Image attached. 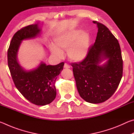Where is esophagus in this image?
I'll use <instances>...</instances> for the list:
<instances>
[{
	"label": "esophagus",
	"instance_id": "1",
	"mask_svg": "<svg viewBox=\"0 0 134 134\" xmlns=\"http://www.w3.org/2000/svg\"><path fill=\"white\" fill-rule=\"evenodd\" d=\"M64 68H66V69H69V68L70 67V66L69 64H67V63H65L64 65Z\"/></svg>",
	"mask_w": 134,
	"mask_h": 134
}]
</instances>
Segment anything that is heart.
<instances>
[{
	"label": "heart",
	"instance_id": "obj_1",
	"mask_svg": "<svg viewBox=\"0 0 134 134\" xmlns=\"http://www.w3.org/2000/svg\"><path fill=\"white\" fill-rule=\"evenodd\" d=\"M75 29L65 32L55 40L56 48L53 52L58 57L63 55L62 51H68V56L74 62H80L87 55L90 47V36L86 32Z\"/></svg>",
	"mask_w": 134,
	"mask_h": 134
}]
</instances>
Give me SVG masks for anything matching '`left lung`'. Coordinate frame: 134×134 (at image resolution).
Instances as JSON below:
<instances>
[{
    "label": "left lung",
    "mask_w": 134,
    "mask_h": 134,
    "mask_svg": "<svg viewBox=\"0 0 134 134\" xmlns=\"http://www.w3.org/2000/svg\"><path fill=\"white\" fill-rule=\"evenodd\" d=\"M93 22L98 28L94 44L89 47L85 59L71 65L81 98L87 102L99 103L109 99L118 87L123 74V60L115 36L105 25ZM105 59H108V62L100 66Z\"/></svg>",
    "instance_id": "left-lung-1"
}]
</instances>
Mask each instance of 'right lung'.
<instances>
[{"mask_svg": "<svg viewBox=\"0 0 134 134\" xmlns=\"http://www.w3.org/2000/svg\"><path fill=\"white\" fill-rule=\"evenodd\" d=\"M38 24L19 29L13 36L8 50V64L16 87L32 103L38 106L48 105L56 96L57 76L63 69L64 62L55 65L41 63L37 69L25 71L18 64L16 55L22 40L34 38L40 33Z\"/></svg>", "mask_w": 134, "mask_h": 134, "instance_id": "1", "label": "right lung"}]
</instances>
